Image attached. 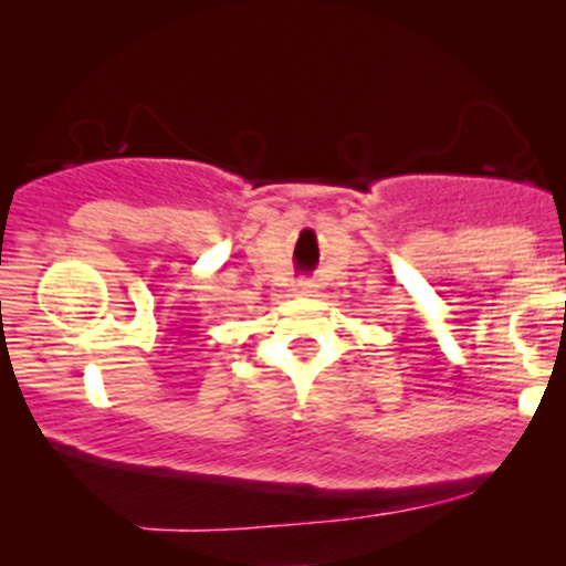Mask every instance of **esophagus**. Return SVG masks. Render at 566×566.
<instances>
[{"label":"esophagus","instance_id":"esophagus-1","mask_svg":"<svg viewBox=\"0 0 566 566\" xmlns=\"http://www.w3.org/2000/svg\"><path fill=\"white\" fill-rule=\"evenodd\" d=\"M314 292V282H297L295 284V295H311Z\"/></svg>","mask_w":566,"mask_h":566}]
</instances>
